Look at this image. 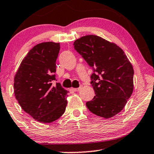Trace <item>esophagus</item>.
Masks as SVG:
<instances>
[{
	"label": "esophagus",
	"mask_w": 154,
	"mask_h": 154,
	"mask_svg": "<svg viewBox=\"0 0 154 154\" xmlns=\"http://www.w3.org/2000/svg\"><path fill=\"white\" fill-rule=\"evenodd\" d=\"M82 88H83V85H81L79 86V88H72V90H73V91H79V90L82 89Z\"/></svg>",
	"instance_id": "1"
}]
</instances>
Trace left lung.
<instances>
[{
    "label": "left lung",
    "mask_w": 154,
    "mask_h": 154,
    "mask_svg": "<svg viewBox=\"0 0 154 154\" xmlns=\"http://www.w3.org/2000/svg\"><path fill=\"white\" fill-rule=\"evenodd\" d=\"M74 49L93 70L90 83L95 92L88 109L109 119L121 112L133 92L134 70L123 50L100 36L88 35L73 43Z\"/></svg>",
    "instance_id": "1"
}]
</instances>
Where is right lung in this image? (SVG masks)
I'll list each match as a JSON object with an SVG mask.
<instances>
[{
    "label": "right lung",
    "instance_id": "obj_1",
    "mask_svg": "<svg viewBox=\"0 0 154 154\" xmlns=\"http://www.w3.org/2000/svg\"><path fill=\"white\" fill-rule=\"evenodd\" d=\"M60 43L45 42L34 46L21 63L14 76V92L25 112L35 121L50 123L66 109L68 91L56 80Z\"/></svg>",
    "mask_w": 154,
    "mask_h": 154
}]
</instances>
